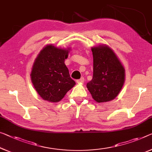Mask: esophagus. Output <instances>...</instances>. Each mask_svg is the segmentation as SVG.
Returning a JSON list of instances; mask_svg holds the SVG:
<instances>
[{
    "instance_id": "34e87169",
    "label": "esophagus",
    "mask_w": 152,
    "mask_h": 152,
    "mask_svg": "<svg viewBox=\"0 0 152 152\" xmlns=\"http://www.w3.org/2000/svg\"><path fill=\"white\" fill-rule=\"evenodd\" d=\"M77 83H83L84 82V78L83 77H81V79H78V80H77Z\"/></svg>"
}]
</instances>
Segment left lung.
<instances>
[{
    "mask_svg": "<svg viewBox=\"0 0 152 152\" xmlns=\"http://www.w3.org/2000/svg\"><path fill=\"white\" fill-rule=\"evenodd\" d=\"M92 52L93 77L87 83V88L95 101H110L122 90L125 81V69L109 46L93 47Z\"/></svg>",
    "mask_w": 152,
    "mask_h": 152,
    "instance_id": "obj_1",
    "label": "left lung"
}]
</instances>
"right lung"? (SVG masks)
<instances>
[{
  "label": "right lung",
  "mask_w": 152,
  "mask_h": 152,
  "mask_svg": "<svg viewBox=\"0 0 152 152\" xmlns=\"http://www.w3.org/2000/svg\"><path fill=\"white\" fill-rule=\"evenodd\" d=\"M70 49L47 45L34 60L31 81L37 93L50 102L61 100L66 92L75 85L64 64Z\"/></svg>",
  "instance_id": "right-lung-1"
}]
</instances>
